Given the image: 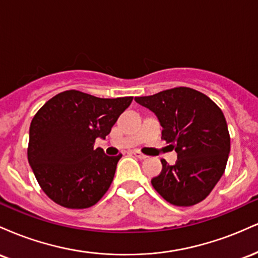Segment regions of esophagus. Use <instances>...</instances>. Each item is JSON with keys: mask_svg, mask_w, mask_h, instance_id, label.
Here are the masks:
<instances>
[{"mask_svg": "<svg viewBox=\"0 0 258 258\" xmlns=\"http://www.w3.org/2000/svg\"><path fill=\"white\" fill-rule=\"evenodd\" d=\"M133 155H135L136 158H138V159H141V160H146L148 158L147 155H144V154H142L141 152H138V150H135V152H133Z\"/></svg>", "mask_w": 258, "mask_h": 258, "instance_id": "obj_1", "label": "esophagus"}]
</instances>
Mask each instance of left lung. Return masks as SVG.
<instances>
[{
  "label": "left lung",
  "instance_id": "left-lung-1",
  "mask_svg": "<svg viewBox=\"0 0 258 258\" xmlns=\"http://www.w3.org/2000/svg\"><path fill=\"white\" fill-rule=\"evenodd\" d=\"M156 115L162 139L171 143L177 161L162 159V171L152 184L176 206H191L211 193L223 176L230 137L223 112L209 97L189 87H176L153 96L136 97Z\"/></svg>",
  "mask_w": 258,
  "mask_h": 258
}]
</instances>
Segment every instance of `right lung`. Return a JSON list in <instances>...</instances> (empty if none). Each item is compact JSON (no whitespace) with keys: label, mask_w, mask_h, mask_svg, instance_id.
<instances>
[{"label":"right lung","mask_w":258,"mask_h":258,"mask_svg":"<svg viewBox=\"0 0 258 258\" xmlns=\"http://www.w3.org/2000/svg\"><path fill=\"white\" fill-rule=\"evenodd\" d=\"M133 97L98 98L70 90L57 94L36 112L29 131L28 160L38 184L58 205L87 209L102 199L122 155L94 149Z\"/></svg>","instance_id":"obj_1"}]
</instances>
